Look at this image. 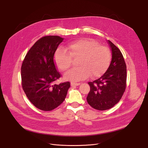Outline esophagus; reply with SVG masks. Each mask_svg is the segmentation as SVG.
<instances>
[{
    "label": "esophagus",
    "mask_w": 148,
    "mask_h": 148,
    "mask_svg": "<svg viewBox=\"0 0 148 148\" xmlns=\"http://www.w3.org/2000/svg\"><path fill=\"white\" fill-rule=\"evenodd\" d=\"M80 83H74V82H71V85L72 86H79V85H80Z\"/></svg>",
    "instance_id": "esophagus-1"
}]
</instances>
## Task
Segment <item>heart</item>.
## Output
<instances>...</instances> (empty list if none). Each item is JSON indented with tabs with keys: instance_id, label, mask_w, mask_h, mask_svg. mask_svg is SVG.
I'll use <instances>...</instances> for the list:
<instances>
[{
	"instance_id": "1",
	"label": "heart",
	"mask_w": 148,
	"mask_h": 148,
	"mask_svg": "<svg viewBox=\"0 0 148 148\" xmlns=\"http://www.w3.org/2000/svg\"><path fill=\"white\" fill-rule=\"evenodd\" d=\"M78 66L68 71L64 75L66 80L80 81L101 75L110 63L109 49L92 39L83 38L69 44L64 50L58 49L54 56L56 66L62 71H66L71 67L73 60Z\"/></svg>"
}]
</instances>
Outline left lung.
Masks as SVG:
<instances>
[{"mask_svg":"<svg viewBox=\"0 0 148 148\" xmlns=\"http://www.w3.org/2000/svg\"><path fill=\"white\" fill-rule=\"evenodd\" d=\"M112 58L106 72L92 82L86 98L88 104L95 109L106 110L112 108L121 99L126 89L127 66L120 50L110 41Z\"/></svg>","mask_w":148,"mask_h":148,"instance_id":"8db88e82","label":"left lung"}]
</instances>
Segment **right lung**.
<instances>
[{"label":"right lung","instance_id":"add662e5","mask_svg":"<svg viewBox=\"0 0 148 148\" xmlns=\"http://www.w3.org/2000/svg\"><path fill=\"white\" fill-rule=\"evenodd\" d=\"M63 40L59 36L42 37L28 51L21 65L23 89L30 101L43 111H51L63 103L70 87L69 82L54 84L61 77L54 55Z\"/></svg>","mask_w":148,"mask_h":148}]
</instances>
